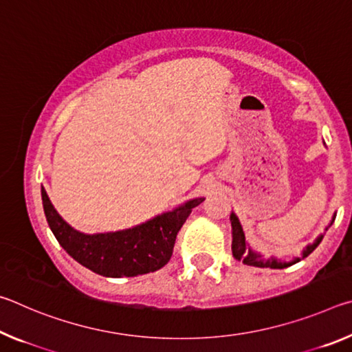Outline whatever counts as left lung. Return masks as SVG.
Segmentation results:
<instances>
[{"instance_id":"obj_1","label":"left lung","mask_w":352,"mask_h":352,"mask_svg":"<svg viewBox=\"0 0 352 352\" xmlns=\"http://www.w3.org/2000/svg\"><path fill=\"white\" fill-rule=\"evenodd\" d=\"M230 220H231V228H233V243H231L233 256L237 261H242L243 264L261 267V269H264V267H270V269H285V267L294 265V264H296V262H300L301 259L307 258V256L320 245L321 239H323V234H320L317 239H315L312 243H309V245L302 250L301 258H295L289 262H284V261H279L276 258H264L262 254L253 252V250L248 247V243L245 241V234H243V230H242V225L239 222V219L236 217L234 212H231ZM333 220H336V214H333L332 222ZM332 222H331V225H332Z\"/></svg>"}]
</instances>
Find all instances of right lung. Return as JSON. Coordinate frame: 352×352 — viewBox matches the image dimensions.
I'll return each mask as SVG.
<instances>
[{
    "label": "right lung",
    "instance_id": "right-lung-1",
    "mask_svg": "<svg viewBox=\"0 0 352 352\" xmlns=\"http://www.w3.org/2000/svg\"><path fill=\"white\" fill-rule=\"evenodd\" d=\"M41 200L52 234L71 258L98 275L129 278L160 270L168 264L177 233L192 208L205 199L189 200L133 228L98 234L80 233L65 222L52 206L45 188H41Z\"/></svg>",
    "mask_w": 352,
    "mask_h": 352
}]
</instances>
